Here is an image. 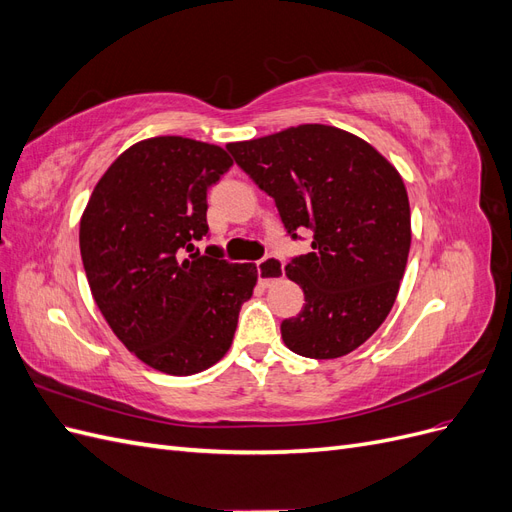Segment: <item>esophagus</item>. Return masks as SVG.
<instances>
[{
    "instance_id": "esophagus-1",
    "label": "esophagus",
    "mask_w": 512,
    "mask_h": 512,
    "mask_svg": "<svg viewBox=\"0 0 512 512\" xmlns=\"http://www.w3.org/2000/svg\"><path fill=\"white\" fill-rule=\"evenodd\" d=\"M284 277V262L275 256H267L258 262V282L262 286H273Z\"/></svg>"
}]
</instances>
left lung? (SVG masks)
Here are the masks:
<instances>
[{
    "instance_id": "8db88e82",
    "label": "left lung",
    "mask_w": 512,
    "mask_h": 512,
    "mask_svg": "<svg viewBox=\"0 0 512 512\" xmlns=\"http://www.w3.org/2000/svg\"><path fill=\"white\" fill-rule=\"evenodd\" d=\"M226 149L275 200L292 239L314 232L312 252L286 265L305 305L282 322L284 344L309 359L356 350L389 316L406 271L410 203L397 168L363 138L322 123Z\"/></svg>"
}]
</instances>
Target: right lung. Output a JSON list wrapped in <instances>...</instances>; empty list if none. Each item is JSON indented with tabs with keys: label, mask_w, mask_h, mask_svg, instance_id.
Wrapping results in <instances>:
<instances>
[{
	"label": "right lung",
	"mask_w": 512,
	"mask_h": 512,
	"mask_svg": "<svg viewBox=\"0 0 512 512\" xmlns=\"http://www.w3.org/2000/svg\"><path fill=\"white\" fill-rule=\"evenodd\" d=\"M232 166L226 149L147 138L108 166L83 211L79 243L94 301L119 342L149 367L192 376L218 363L258 271L209 245L207 192Z\"/></svg>",
	"instance_id": "obj_1"
}]
</instances>
